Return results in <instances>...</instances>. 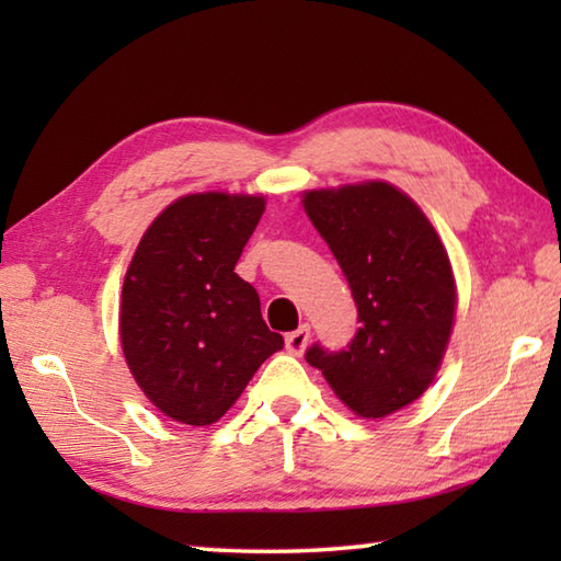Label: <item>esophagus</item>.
I'll use <instances>...</instances> for the list:
<instances>
[{
	"instance_id": "1",
	"label": "esophagus",
	"mask_w": 561,
	"mask_h": 561,
	"mask_svg": "<svg viewBox=\"0 0 561 561\" xmlns=\"http://www.w3.org/2000/svg\"><path fill=\"white\" fill-rule=\"evenodd\" d=\"M309 336H311V331H309V327H307V324H301L297 331H291V334H287V339H284V344H287V351H289V354L299 356L301 351L307 348V344H309Z\"/></svg>"
}]
</instances>
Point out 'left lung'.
Masks as SVG:
<instances>
[{
    "label": "left lung",
    "mask_w": 561,
    "mask_h": 561,
    "mask_svg": "<svg viewBox=\"0 0 561 561\" xmlns=\"http://www.w3.org/2000/svg\"><path fill=\"white\" fill-rule=\"evenodd\" d=\"M304 210L334 252L360 321L346 348L314 344L307 360L356 415L401 411L433 383L448 346V252L421 207L381 180L309 190Z\"/></svg>",
    "instance_id": "1"
}]
</instances>
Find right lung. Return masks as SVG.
I'll return each mask as SVG.
<instances>
[{
	"label": "right lung",
	"instance_id": "add662e5",
	"mask_svg": "<svg viewBox=\"0 0 561 561\" xmlns=\"http://www.w3.org/2000/svg\"><path fill=\"white\" fill-rule=\"evenodd\" d=\"M264 213L260 195L197 193L168 205L123 279L121 346L160 413L210 425L284 346L264 324L260 294L234 274Z\"/></svg>",
	"mask_w": 561,
	"mask_h": 561
}]
</instances>
